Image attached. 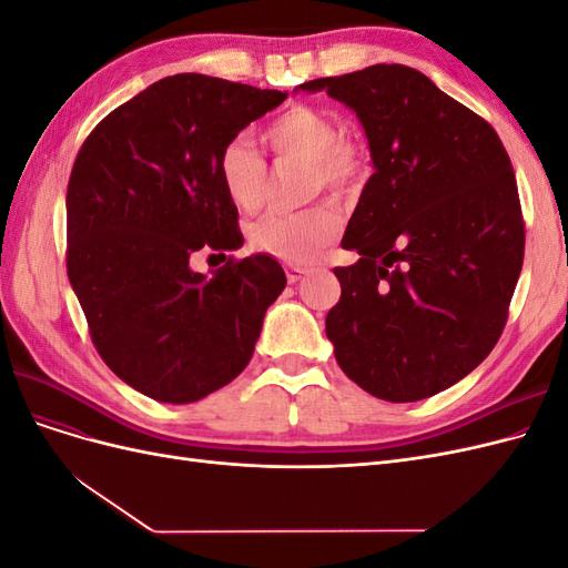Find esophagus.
<instances>
[{
  "mask_svg": "<svg viewBox=\"0 0 568 568\" xmlns=\"http://www.w3.org/2000/svg\"><path fill=\"white\" fill-rule=\"evenodd\" d=\"M303 277H305V270H303V267H296V265H288V267H286V280H288V284H298Z\"/></svg>",
  "mask_w": 568,
  "mask_h": 568,
  "instance_id": "34e87169",
  "label": "esophagus"
}]
</instances>
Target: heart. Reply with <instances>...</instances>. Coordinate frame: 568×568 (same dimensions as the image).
Masks as SVG:
<instances>
[{
  "label": "heart",
  "instance_id": "1",
  "mask_svg": "<svg viewBox=\"0 0 568 568\" xmlns=\"http://www.w3.org/2000/svg\"><path fill=\"white\" fill-rule=\"evenodd\" d=\"M263 144L277 159L305 163V196L322 192L336 199L355 194L367 175V156L359 144L343 136L332 113L294 104L280 111L261 130ZM217 178L234 209L255 213L265 201L267 165L246 140H232L220 151ZM341 234V215L329 203L298 213H270L248 227L253 251L288 265H313Z\"/></svg>",
  "mask_w": 568,
  "mask_h": 568
}]
</instances>
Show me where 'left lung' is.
Instances as JSON below:
<instances>
[{"label": "left lung", "mask_w": 568, "mask_h": 568, "mask_svg": "<svg viewBox=\"0 0 568 568\" xmlns=\"http://www.w3.org/2000/svg\"><path fill=\"white\" fill-rule=\"evenodd\" d=\"M355 111L374 175L341 246L326 336L351 382L388 403L436 395L500 338L524 265L517 178L497 132L424 73L376 63L303 82Z\"/></svg>", "instance_id": "8db88e82"}]
</instances>
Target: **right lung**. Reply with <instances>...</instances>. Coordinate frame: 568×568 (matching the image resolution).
Listing matches in <instances>:
<instances>
[{"mask_svg": "<svg viewBox=\"0 0 568 568\" xmlns=\"http://www.w3.org/2000/svg\"><path fill=\"white\" fill-rule=\"evenodd\" d=\"M280 90L170 75L111 111L80 146L65 194L68 280L97 353L134 390L196 403L244 372L282 265L244 244L217 178L227 142L277 109ZM211 247L229 263L194 273Z\"/></svg>", "mask_w": 568, "mask_h": 568, "instance_id": "1", "label": "right lung"}]
</instances>
